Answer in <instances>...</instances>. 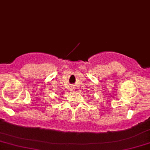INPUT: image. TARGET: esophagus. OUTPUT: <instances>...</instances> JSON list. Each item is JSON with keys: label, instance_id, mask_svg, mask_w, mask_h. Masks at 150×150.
I'll use <instances>...</instances> for the list:
<instances>
[{"label": "esophagus", "instance_id": "esophagus-1", "mask_svg": "<svg viewBox=\"0 0 150 150\" xmlns=\"http://www.w3.org/2000/svg\"><path fill=\"white\" fill-rule=\"evenodd\" d=\"M71 90H74V86H71Z\"/></svg>", "mask_w": 150, "mask_h": 150}]
</instances>
